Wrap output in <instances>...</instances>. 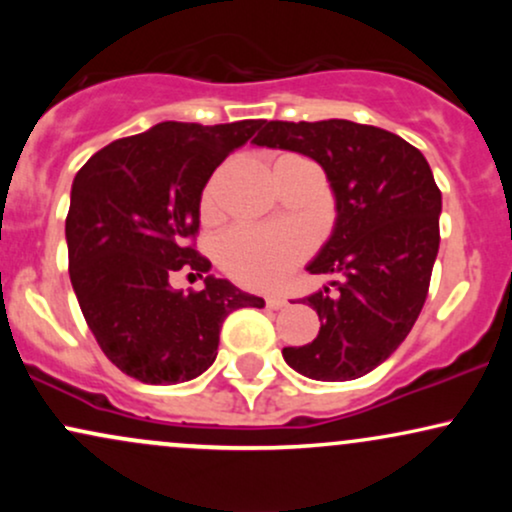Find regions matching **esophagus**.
I'll list each match as a JSON object with an SVG mask.
<instances>
[{
  "label": "esophagus",
  "instance_id": "obj_1",
  "mask_svg": "<svg viewBox=\"0 0 512 512\" xmlns=\"http://www.w3.org/2000/svg\"><path fill=\"white\" fill-rule=\"evenodd\" d=\"M286 305H289V301H286L284 296H269L267 298V308H272V310H281V308H286Z\"/></svg>",
  "mask_w": 512,
  "mask_h": 512
}]
</instances>
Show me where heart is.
I'll use <instances>...</instances> for the list:
<instances>
[{
	"mask_svg": "<svg viewBox=\"0 0 512 512\" xmlns=\"http://www.w3.org/2000/svg\"><path fill=\"white\" fill-rule=\"evenodd\" d=\"M216 178L202 195V214L214 211ZM308 255V238L296 228H233L221 238L219 262L228 276L250 289H276Z\"/></svg>",
	"mask_w": 512,
	"mask_h": 512,
	"instance_id": "1",
	"label": "heart"
}]
</instances>
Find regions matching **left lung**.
Masks as SVG:
<instances>
[{"label":"left lung","mask_w":512,"mask_h":512,"mask_svg":"<svg viewBox=\"0 0 512 512\" xmlns=\"http://www.w3.org/2000/svg\"><path fill=\"white\" fill-rule=\"evenodd\" d=\"M252 144L320 163L337 211L305 269L339 274L330 284L338 291L308 296L320 332L310 344L286 346L284 361L322 383L361 378L395 354L424 308L443 209L431 166L397 134L351 120L264 122Z\"/></svg>","instance_id":"8db88e82"}]
</instances>
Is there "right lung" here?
Instances as JSON below:
<instances>
[{
    "label": "right lung",
    "instance_id": "right-lung-1",
    "mask_svg": "<svg viewBox=\"0 0 512 512\" xmlns=\"http://www.w3.org/2000/svg\"><path fill=\"white\" fill-rule=\"evenodd\" d=\"M260 120L204 127L158 122L117 139L76 173L69 199V279L103 354L149 385L195 380L216 361L223 320L262 298L209 274L187 245L199 202L223 158L255 134ZM180 268L205 276L202 292L169 286Z\"/></svg>",
    "mask_w": 512,
    "mask_h": 512
}]
</instances>
